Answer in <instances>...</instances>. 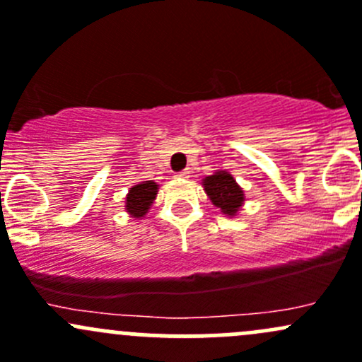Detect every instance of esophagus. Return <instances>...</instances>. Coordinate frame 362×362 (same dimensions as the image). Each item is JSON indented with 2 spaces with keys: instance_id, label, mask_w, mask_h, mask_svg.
<instances>
[{
  "instance_id": "esophagus-1",
  "label": "esophagus",
  "mask_w": 362,
  "mask_h": 362,
  "mask_svg": "<svg viewBox=\"0 0 362 362\" xmlns=\"http://www.w3.org/2000/svg\"><path fill=\"white\" fill-rule=\"evenodd\" d=\"M176 177H180V180H186V177H189V170L188 169L181 170V173L176 174Z\"/></svg>"
}]
</instances>
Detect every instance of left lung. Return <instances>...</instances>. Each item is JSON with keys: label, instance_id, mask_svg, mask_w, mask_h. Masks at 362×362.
Wrapping results in <instances>:
<instances>
[{"label": "left lung", "instance_id": "obj_1", "mask_svg": "<svg viewBox=\"0 0 362 362\" xmlns=\"http://www.w3.org/2000/svg\"><path fill=\"white\" fill-rule=\"evenodd\" d=\"M202 185L207 197L217 209H221V212L226 216H236V212L243 205L245 195L231 174L226 170H217L212 176L205 177Z\"/></svg>", "mask_w": 362, "mask_h": 362}]
</instances>
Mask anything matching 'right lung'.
I'll use <instances>...</instances> for the list:
<instances>
[{
  "label": "right lung",
  "instance_id": "1",
  "mask_svg": "<svg viewBox=\"0 0 362 362\" xmlns=\"http://www.w3.org/2000/svg\"><path fill=\"white\" fill-rule=\"evenodd\" d=\"M158 185L153 181H143L139 185H134L129 188V193L126 197V212L131 214V217H143L153 204L157 197Z\"/></svg>",
  "mask_w": 362,
  "mask_h": 362
}]
</instances>
